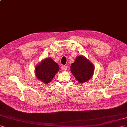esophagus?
Segmentation results:
<instances>
[{
  "label": "esophagus",
  "instance_id": "1",
  "mask_svg": "<svg viewBox=\"0 0 127 127\" xmlns=\"http://www.w3.org/2000/svg\"><path fill=\"white\" fill-rule=\"evenodd\" d=\"M62 70H63L64 71H66L67 70V66H62L61 67Z\"/></svg>",
  "mask_w": 127,
  "mask_h": 127
}]
</instances>
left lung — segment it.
<instances>
[{"label":"left lung","instance_id":"obj_1","mask_svg":"<svg viewBox=\"0 0 127 127\" xmlns=\"http://www.w3.org/2000/svg\"><path fill=\"white\" fill-rule=\"evenodd\" d=\"M94 71L93 64L86 57L79 56L71 64V71L80 83L86 82L92 78Z\"/></svg>","mask_w":127,"mask_h":127}]
</instances>
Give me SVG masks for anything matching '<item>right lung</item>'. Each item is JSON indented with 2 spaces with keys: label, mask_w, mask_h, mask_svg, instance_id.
Masks as SVG:
<instances>
[{
  "label": "right lung",
  "mask_w": 127,
  "mask_h": 127,
  "mask_svg": "<svg viewBox=\"0 0 127 127\" xmlns=\"http://www.w3.org/2000/svg\"><path fill=\"white\" fill-rule=\"evenodd\" d=\"M35 70L37 78L45 84H48L59 70V66L52 59L48 58L36 66Z\"/></svg>",
  "instance_id": "obj_1"
}]
</instances>
